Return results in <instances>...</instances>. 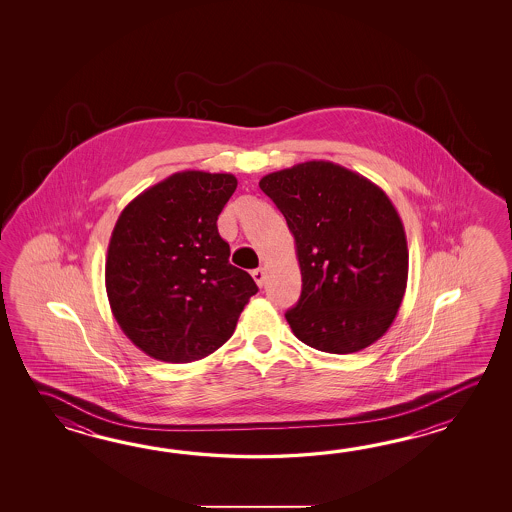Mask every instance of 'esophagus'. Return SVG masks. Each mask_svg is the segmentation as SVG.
<instances>
[{"label":"esophagus","instance_id":"34e87169","mask_svg":"<svg viewBox=\"0 0 512 512\" xmlns=\"http://www.w3.org/2000/svg\"><path fill=\"white\" fill-rule=\"evenodd\" d=\"M252 278H254V282L258 283V285H263L265 283V269L260 267V269H254L252 271Z\"/></svg>","mask_w":512,"mask_h":512}]
</instances>
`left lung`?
I'll return each instance as SVG.
<instances>
[{
    "label": "left lung",
    "mask_w": 512,
    "mask_h": 512,
    "mask_svg": "<svg viewBox=\"0 0 512 512\" xmlns=\"http://www.w3.org/2000/svg\"><path fill=\"white\" fill-rule=\"evenodd\" d=\"M293 232L302 272L285 313L294 337L326 353L368 348L392 326L408 282L403 221L384 190L329 161L261 177Z\"/></svg>",
    "instance_id": "8db88e82"
}]
</instances>
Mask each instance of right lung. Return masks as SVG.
I'll return each instance as SVG.
<instances>
[{"mask_svg":"<svg viewBox=\"0 0 512 512\" xmlns=\"http://www.w3.org/2000/svg\"><path fill=\"white\" fill-rule=\"evenodd\" d=\"M238 186L232 174L186 170L120 212L106 258V291L120 329L164 362L205 359L234 333L258 293L229 263L218 216Z\"/></svg>","mask_w":512,"mask_h":512,"instance_id":"add662e5","label":"right lung"}]
</instances>
